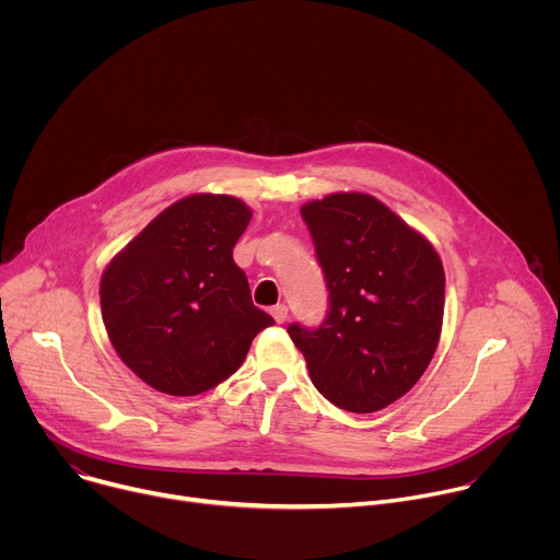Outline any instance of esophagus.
<instances>
[{
    "label": "esophagus",
    "mask_w": 560,
    "mask_h": 560,
    "mask_svg": "<svg viewBox=\"0 0 560 560\" xmlns=\"http://www.w3.org/2000/svg\"><path fill=\"white\" fill-rule=\"evenodd\" d=\"M270 314H272V318H275L277 324H285V322H288V307H285L283 303L275 305V307L270 310Z\"/></svg>",
    "instance_id": "1"
}]
</instances>
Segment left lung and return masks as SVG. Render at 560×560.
I'll use <instances>...</instances> for the list:
<instances>
[{
  "instance_id": "obj_1",
  "label": "left lung",
  "mask_w": 560,
  "mask_h": 560,
  "mask_svg": "<svg viewBox=\"0 0 560 560\" xmlns=\"http://www.w3.org/2000/svg\"><path fill=\"white\" fill-rule=\"evenodd\" d=\"M328 288L322 326L290 324L310 378L341 410L378 412L430 365L443 324L445 272L428 238L363 192L301 208Z\"/></svg>"
}]
</instances>
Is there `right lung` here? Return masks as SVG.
<instances>
[{"instance_id":"1","label":"right lung","mask_w":560,"mask_h":560,"mask_svg":"<svg viewBox=\"0 0 560 560\" xmlns=\"http://www.w3.org/2000/svg\"><path fill=\"white\" fill-rule=\"evenodd\" d=\"M250 219V208L234 197H186L154 217L104 270L106 332L150 387L195 396L219 385L275 324L253 303L232 259Z\"/></svg>"}]
</instances>
